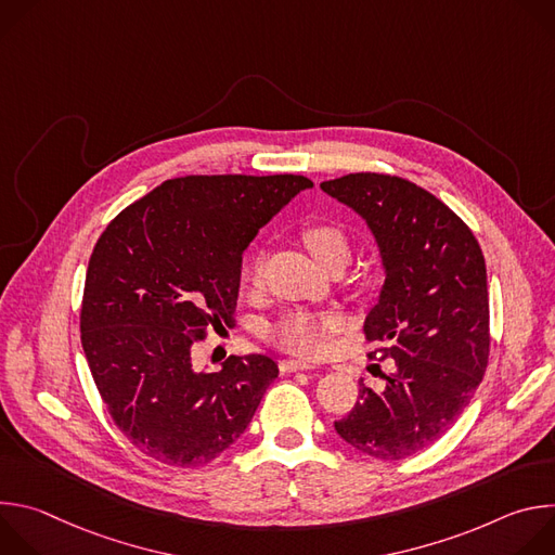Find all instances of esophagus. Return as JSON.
I'll return each instance as SVG.
<instances>
[{
    "label": "esophagus",
    "mask_w": 555,
    "mask_h": 555,
    "mask_svg": "<svg viewBox=\"0 0 555 555\" xmlns=\"http://www.w3.org/2000/svg\"><path fill=\"white\" fill-rule=\"evenodd\" d=\"M279 369H281V373H294V371L315 369V364H309V362H302V360H281Z\"/></svg>",
    "instance_id": "esophagus-1"
}]
</instances>
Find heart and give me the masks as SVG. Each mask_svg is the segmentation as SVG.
Wrapping results in <instances>:
<instances>
[{
  "label": "heart",
  "mask_w": 555,
  "mask_h": 555,
  "mask_svg": "<svg viewBox=\"0 0 555 555\" xmlns=\"http://www.w3.org/2000/svg\"><path fill=\"white\" fill-rule=\"evenodd\" d=\"M300 240L307 253L319 261L325 270L345 268L351 259L349 236L332 223H307L300 230ZM261 281V259L253 261L250 283L259 285ZM340 323L334 315H313V313H289L276 325L270 327L268 338L272 345L287 353L296 356H319L323 353L327 338L338 332Z\"/></svg>",
  "instance_id": "heart-1"
}]
</instances>
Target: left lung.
Masks as SVG:
<instances>
[{
  "label": "left lung",
  "mask_w": 555,
  "mask_h": 555,
  "mask_svg": "<svg viewBox=\"0 0 555 555\" xmlns=\"http://www.w3.org/2000/svg\"><path fill=\"white\" fill-rule=\"evenodd\" d=\"M321 189L371 228L384 285L364 321L395 360L384 390L360 384L334 424L356 450L400 461L435 443L469 404L490 356V296L481 246L433 193L384 173H349ZM375 358V351L369 353Z\"/></svg>",
  "instance_id": "obj_1"
}]
</instances>
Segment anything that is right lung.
<instances>
[{"label":"right lung","instance_id":"right-lung-1","mask_svg":"<svg viewBox=\"0 0 555 555\" xmlns=\"http://www.w3.org/2000/svg\"><path fill=\"white\" fill-rule=\"evenodd\" d=\"M302 176H186L116 215L90 257L81 343L118 430L146 456L178 467L217 459L248 428L279 366L230 356L193 366L208 327L232 325L242 255Z\"/></svg>","mask_w":555,"mask_h":555}]
</instances>
